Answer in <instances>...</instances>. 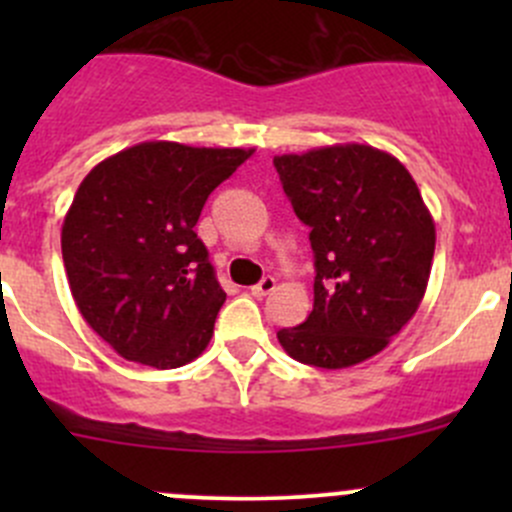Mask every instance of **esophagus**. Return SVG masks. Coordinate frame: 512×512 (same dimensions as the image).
<instances>
[{
    "label": "esophagus",
    "mask_w": 512,
    "mask_h": 512,
    "mask_svg": "<svg viewBox=\"0 0 512 512\" xmlns=\"http://www.w3.org/2000/svg\"><path fill=\"white\" fill-rule=\"evenodd\" d=\"M275 287H277L275 277H262V280L250 289V292L255 294V297H267L270 292H275Z\"/></svg>",
    "instance_id": "34e87169"
}]
</instances>
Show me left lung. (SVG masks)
Listing matches in <instances>:
<instances>
[{
    "instance_id": "left-lung-1",
    "label": "left lung",
    "mask_w": 512,
    "mask_h": 512,
    "mask_svg": "<svg viewBox=\"0 0 512 512\" xmlns=\"http://www.w3.org/2000/svg\"><path fill=\"white\" fill-rule=\"evenodd\" d=\"M294 213L312 227L314 307L280 329L302 364L347 369L389 347L414 317L436 250V225L401 160L364 143L275 156Z\"/></svg>"
}]
</instances>
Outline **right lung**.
I'll return each mask as SVG.
<instances>
[{
  "label": "right lung",
  "mask_w": 512,
  "mask_h": 512,
  "mask_svg": "<svg viewBox=\"0 0 512 512\" xmlns=\"http://www.w3.org/2000/svg\"><path fill=\"white\" fill-rule=\"evenodd\" d=\"M250 156L148 141L81 180L61 227L66 277L81 317L123 359L178 369L205 352L225 292L193 227Z\"/></svg>",
  "instance_id": "add662e5"
}]
</instances>
